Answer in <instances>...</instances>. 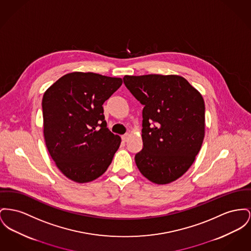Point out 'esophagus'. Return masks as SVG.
Returning <instances> with one entry per match:
<instances>
[{
  "mask_svg": "<svg viewBox=\"0 0 251 251\" xmlns=\"http://www.w3.org/2000/svg\"><path fill=\"white\" fill-rule=\"evenodd\" d=\"M129 136H130V133H126L125 134H123V135L121 136V138H122V140H123V141H127V140L129 139Z\"/></svg>",
  "mask_w": 251,
  "mask_h": 251,
  "instance_id": "34e87169",
  "label": "esophagus"
}]
</instances>
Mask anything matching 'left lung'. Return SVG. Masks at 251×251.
Here are the masks:
<instances>
[{"mask_svg":"<svg viewBox=\"0 0 251 251\" xmlns=\"http://www.w3.org/2000/svg\"><path fill=\"white\" fill-rule=\"evenodd\" d=\"M124 84L144 105L143 149L135 154L139 172L154 184L182 176L194 162L205 136V102L177 75H125Z\"/></svg>","mask_w":251,"mask_h":251,"instance_id":"obj_1","label":"left lung"}]
</instances>
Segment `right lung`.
<instances>
[{
  "label": "right lung",
  "mask_w": 251,
  "mask_h": 251,
  "mask_svg": "<svg viewBox=\"0 0 251 251\" xmlns=\"http://www.w3.org/2000/svg\"><path fill=\"white\" fill-rule=\"evenodd\" d=\"M121 84L120 77L73 72L45 91V144L56 166L70 180L91 182L112 163L121 138L107 128L102 105Z\"/></svg>",
  "instance_id": "add662e5"
}]
</instances>
